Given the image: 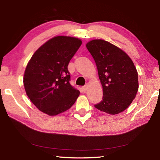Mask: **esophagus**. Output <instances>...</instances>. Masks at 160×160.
Segmentation results:
<instances>
[{"label": "esophagus", "mask_w": 160, "mask_h": 160, "mask_svg": "<svg viewBox=\"0 0 160 160\" xmlns=\"http://www.w3.org/2000/svg\"><path fill=\"white\" fill-rule=\"evenodd\" d=\"M88 85H86V86H84L83 87H82V89L84 92H86L88 90Z\"/></svg>", "instance_id": "1"}]
</instances>
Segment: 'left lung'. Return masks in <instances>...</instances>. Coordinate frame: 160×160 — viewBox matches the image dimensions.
Masks as SVG:
<instances>
[{
    "label": "left lung",
    "instance_id": "8db88e82",
    "mask_svg": "<svg viewBox=\"0 0 160 160\" xmlns=\"http://www.w3.org/2000/svg\"><path fill=\"white\" fill-rule=\"evenodd\" d=\"M97 67L103 91L102 101L94 107L109 114L123 112L132 102L138 90V76L133 62L118 47L103 40L86 44Z\"/></svg>",
    "mask_w": 160,
    "mask_h": 160
}]
</instances>
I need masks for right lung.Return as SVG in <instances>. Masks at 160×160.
<instances>
[{"instance_id":"1","label":"right lung","mask_w":160,"mask_h":160,"mask_svg":"<svg viewBox=\"0 0 160 160\" xmlns=\"http://www.w3.org/2000/svg\"><path fill=\"white\" fill-rule=\"evenodd\" d=\"M81 44L76 38L54 37L31 57L24 72V86L28 97L41 112L55 116L75 102L80 92L70 83L68 66Z\"/></svg>"}]
</instances>
